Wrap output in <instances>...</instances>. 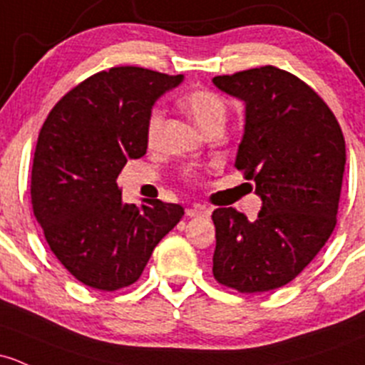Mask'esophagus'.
Segmentation results:
<instances>
[{"mask_svg": "<svg viewBox=\"0 0 365 365\" xmlns=\"http://www.w3.org/2000/svg\"><path fill=\"white\" fill-rule=\"evenodd\" d=\"M187 217L194 218V217H210V213H212V210L210 208H205V206H190V208H187Z\"/></svg>", "mask_w": 365, "mask_h": 365, "instance_id": "1", "label": "esophagus"}]
</instances>
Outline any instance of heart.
I'll use <instances>...</instances> for the list:
<instances>
[{"label":"heart","mask_w":365,"mask_h":365,"mask_svg":"<svg viewBox=\"0 0 365 365\" xmlns=\"http://www.w3.org/2000/svg\"><path fill=\"white\" fill-rule=\"evenodd\" d=\"M185 112L197 122L199 128L206 129L213 124H224L227 117V101L218 92L212 89H194L182 96L180 99ZM164 124V110L159 105L152 106L145 122V136L150 145L159 140ZM182 178L194 180L197 178L199 170L195 166H185L180 171Z\"/></svg>","instance_id":"1"}]
</instances>
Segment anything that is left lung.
Instances as JSON below:
<instances>
[{
	"label": "left lung",
	"instance_id": "1",
	"mask_svg": "<svg viewBox=\"0 0 365 365\" xmlns=\"http://www.w3.org/2000/svg\"><path fill=\"white\" fill-rule=\"evenodd\" d=\"M213 83L245 103L234 166L262 199L253 222L234 208L213 212V276L241 294L267 292L292 282L334 231L344 138L324 99L292 73L260 66Z\"/></svg>",
	"mask_w": 365,
	"mask_h": 365
}]
</instances>
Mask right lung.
I'll return each mask as SVG.
<instances>
[{"label": "right lung", "instance_id": "right-lung-1", "mask_svg": "<svg viewBox=\"0 0 365 365\" xmlns=\"http://www.w3.org/2000/svg\"><path fill=\"white\" fill-rule=\"evenodd\" d=\"M183 75L117 66L57 101L43 122L31 171V205L48 247L83 285H133L153 248L183 217L159 199L122 201L118 173L147 153L145 122L157 98Z\"/></svg>", "mask_w": 365, "mask_h": 365}]
</instances>
